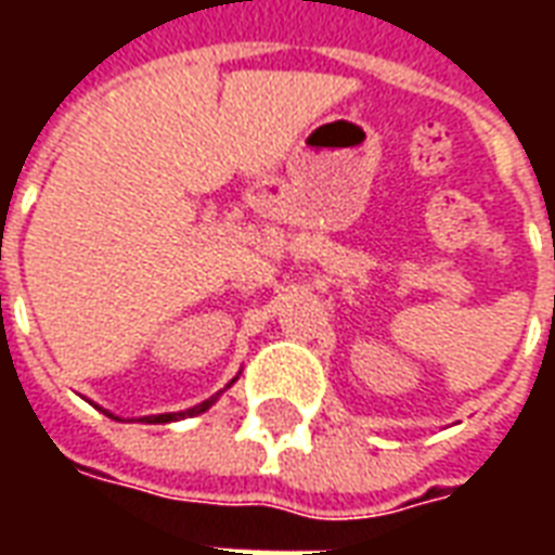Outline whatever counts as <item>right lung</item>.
Instances as JSON below:
<instances>
[{
    "instance_id": "obj_1",
    "label": "right lung",
    "mask_w": 555,
    "mask_h": 555,
    "mask_svg": "<svg viewBox=\"0 0 555 555\" xmlns=\"http://www.w3.org/2000/svg\"><path fill=\"white\" fill-rule=\"evenodd\" d=\"M234 380H237V377H234ZM234 380H231V384H234ZM229 386H225V389H229ZM217 398H219V392L217 396L207 398V401H202V404H195V408H190V410H181V413H159V416H145L142 422H147V425H163V422H178V418H183V416H198V413H205V410L214 408V404H217ZM103 413H106V410H103ZM106 416H113V413H106ZM113 418H118V416H113Z\"/></svg>"
}]
</instances>
